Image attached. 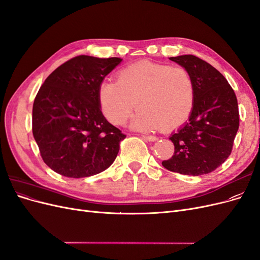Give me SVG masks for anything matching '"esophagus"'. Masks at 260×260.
Returning <instances> with one entry per match:
<instances>
[{
    "mask_svg": "<svg viewBox=\"0 0 260 260\" xmlns=\"http://www.w3.org/2000/svg\"><path fill=\"white\" fill-rule=\"evenodd\" d=\"M144 140L148 141V142H154V141L157 140V138L155 136H142Z\"/></svg>",
    "mask_w": 260,
    "mask_h": 260,
    "instance_id": "obj_1",
    "label": "esophagus"
}]
</instances>
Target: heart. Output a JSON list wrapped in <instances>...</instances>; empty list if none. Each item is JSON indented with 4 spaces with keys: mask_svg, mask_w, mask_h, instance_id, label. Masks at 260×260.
I'll return each mask as SVG.
<instances>
[{
    "mask_svg": "<svg viewBox=\"0 0 260 260\" xmlns=\"http://www.w3.org/2000/svg\"><path fill=\"white\" fill-rule=\"evenodd\" d=\"M98 98L102 113L115 125L127 121L137 105L133 129L168 130L179 127L191 115L195 85L192 75L183 66L144 60L120 69L116 82H102Z\"/></svg>",
    "mask_w": 260,
    "mask_h": 260,
    "instance_id": "1",
    "label": "heart"
}]
</instances>
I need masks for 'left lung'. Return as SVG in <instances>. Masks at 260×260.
I'll list each match as a JSON object with an SVG mask.
<instances>
[{
    "label": "left lung",
    "instance_id": "left-lung-1",
    "mask_svg": "<svg viewBox=\"0 0 260 260\" xmlns=\"http://www.w3.org/2000/svg\"><path fill=\"white\" fill-rule=\"evenodd\" d=\"M192 75L195 101L188 121L169 138L175 153L162 166L187 176L206 175L230 156L240 125L235 93L225 78L194 55L170 57Z\"/></svg>",
    "mask_w": 260,
    "mask_h": 260
}]
</instances>
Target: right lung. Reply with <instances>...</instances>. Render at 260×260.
Returning a JSON list of instances; mask_svg holds the SVG:
<instances>
[{
  "label": "right lung",
  "instance_id": "1",
  "mask_svg": "<svg viewBox=\"0 0 260 260\" xmlns=\"http://www.w3.org/2000/svg\"><path fill=\"white\" fill-rule=\"evenodd\" d=\"M121 60L79 55L41 85L32 107V133L43 161L57 174L90 177L116 159L125 136L102 114L98 92Z\"/></svg>",
  "mask_w": 260,
  "mask_h": 260
}]
</instances>
